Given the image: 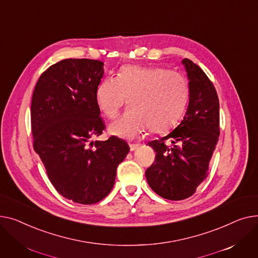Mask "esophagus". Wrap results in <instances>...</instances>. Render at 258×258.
Listing matches in <instances>:
<instances>
[{
  "label": "esophagus",
  "mask_w": 258,
  "mask_h": 258,
  "mask_svg": "<svg viewBox=\"0 0 258 258\" xmlns=\"http://www.w3.org/2000/svg\"><path fill=\"white\" fill-rule=\"evenodd\" d=\"M129 146H130V151H135V150H138V149H139V147H140V145H139V144H130Z\"/></svg>",
  "instance_id": "1"
}]
</instances>
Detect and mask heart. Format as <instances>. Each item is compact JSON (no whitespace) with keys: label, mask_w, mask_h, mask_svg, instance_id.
<instances>
[{"label":"heart","mask_w":258,"mask_h":258,"mask_svg":"<svg viewBox=\"0 0 258 258\" xmlns=\"http://www.w3.org/2000/svg\"><path fill=\"white\" fill-rule=\"evenodd\" d=\"M190 87L183 74L160 67L126 66L116 78H105L96 90L101 112L112 119L128 100L130 108L109 126L111 134L135 139L148 127L153 133L173 128L184 114Z\"/></svg>","instance_id":"b5f03b06"}]
</instances>
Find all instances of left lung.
<instances>
[{"mask_svg": "<svg viewBox=\"0 0 258 258\" xmlns=\"http://www.w3.org/2000/svg\"><path fill=\"white\" fill-rule=\"evenodd\" d=\"M182 63L190 87L186 113L169 135L148 143L156 156L146 171L150 187L173 201L192 196L206 179L220 135V104L213 82L191 60L184 58ZM168 139L173 147L166 146Z\"/></svg>", "mask_w": 258, "mask_h": 258, "instance_id": "8db88e82", "label": "left lung"}]
</instances>
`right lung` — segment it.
<instances>
[{
    "mask_svg": "<svg viewBox=\"0 0 258 258\" xmlns=\"http://www.w3.org/2000/svg\"><path fill=\"white\" fill-rule=\"evenodd\" d=\"M103 66L100 60L63 59L40 75L32 96L33 148L53 186L75 203L103 200L130 150L116 136L93 142L105 130L96 102Z\"/></svg>",
    "mask_w": 258,
    "mask_h": 258,
    "instance_id": "obj_1",
    "label": "right lung"
}]
</instances>
